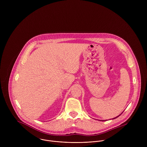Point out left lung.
<instances>
[{
  "label": "left lung",
  "mask_w": 147,
  "mask_h": 147,
  "mask_svg": "<svg viewBox=\"0 0 147 147\" xmlns=\"http://www.w3.org/2000/svg\"><path fill=\"white\" fill-rule=\"evenodd\" d=\"M122 113H123V112H122ZM121 114H120V115H121ZM120 115H119V116H117V117H115V118H113V119H116V118H117V117H119V116H120ZM100 121H104V120H100Z\"/></svg>",
  "instance_id": "left-lung-1"
}]
</instances>
